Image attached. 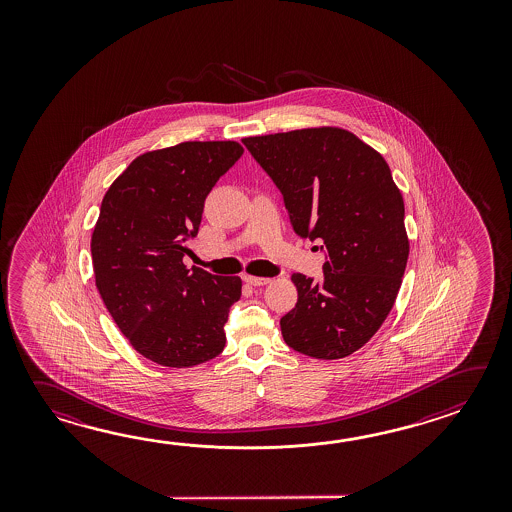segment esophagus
<instances>
[{"label": "esophagus", "mask_w": 512, "mask_h": 512, "mask_svg": "<svg viewBox=\"0 0 512 512\" xmlns=\"http://www.w3.org/2000/svg\"><path fill=\"white\" fill-rule=\"evenodd\" d=\"M243 280L249 283V285H254V287H258V285H267V283L271 282L269 278H261V276H249V274H245V276H243Z\"/></svg>", "instance_id": "obj_1"}]
</instances>
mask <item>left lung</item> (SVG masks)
Masks as SVG:
<instances>
[{
    "label": "left lung",
    "instance_id": "1",
    "mask_svg": "<svg viewBox=\"0 0 512 512\" xmlns=\"http://www.w3.org/2000/svg\"><path fill=\"white\" fill-rule=\"evenodd\" d=\"M241 142L282 192L294 232L320 241L326 258L320 280L291 276L298 302L280 320L283 340L307 357H348L392 311L408 261L403 197L390 166L338 128Z\"/></svg>",
    "mask_w": 512,
    "mask_h": 512
}]
</instances>
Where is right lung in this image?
Returning a JSON list of instances; mask_svg holds the SVG:
<instances>
[{"label":"right lung","mask_w":512,"mask_h":512,"mask_svg":"<svg viewBox=\"0 0 512 512\" xmlns=\"http://www.w3.org/2000/svg\"><path fill=\"white\" fill-rule=\"evenodd\" d=\"M243 155L238 142H181L142 153L109 186L91 238L109 315L142 357L190 368L218 357L240 300L238 276L186 269L210 190Z\"/></svg>","instance_id":"1"}]
</instances>
